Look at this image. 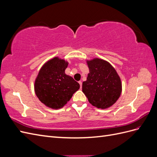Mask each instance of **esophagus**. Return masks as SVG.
<instances>
[{
	"mask_svg": "<svg viewBox=\"0 0 157 157\" xmlns=\"http://www.w3.org/2000/svg\"><path fill=\"white\" fill-rule=\"evenodd\" d=\"M78 83L80 84V89L82 88V82L81 81H79Z\"/></svg>",
	"mask_w": 157,
	"mask_h": 157,
	"instance_id": "34e87169",
	"label": "esophagus"
}]
</instances>
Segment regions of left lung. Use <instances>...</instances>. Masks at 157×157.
Wrapping results in <instances>:
<instances>
[{"mask_svg":"<svg viewBox=\"0 0 157 157\" xmlns=\"http://www.w3.org/2000/svg\"><path fill=\"white\" fill-rule=\"evenodd\" d=\"M89 73L82 82V92L90 103L97 108L110 107L122 92L121 78L113 66L101 59L87 61Z\"/></svg>","mask_w":157,"mask_h":157,"instance_id":"8db88e82","label":"left lung"}]
</instances>
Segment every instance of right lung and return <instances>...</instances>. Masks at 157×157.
<instances>
[{
	"label": "right lung",
	"mask_w": 157,
	"mask_h": 157,
	"mask_svg": "<svg viewBox=\"0 0 157 157\" xmlns=\"http://www.w3.org/2000/svg\"><path fill=\"white\" fill-rule=\"evenodd\" d=\"M68 62L55 57L39 71L35 82L37 98L50 108H62L80 88V84L65 73Z\"/></svg>",
	"instance_id": "right-lung-1"
}]
</instances>
